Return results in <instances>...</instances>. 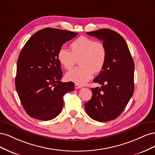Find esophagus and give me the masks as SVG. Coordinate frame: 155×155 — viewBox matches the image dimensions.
I'll list each match as a JSON object with an SVG mask.
<instances>
[{"instance_id": "34e87169", "label": "esophagus", "mask_w": 155, "mask_h": 155, "mask_svg": "<svg viewBox=\"0 0 155 155\" xmlns=\"http://www.w3.org/2000/svg\"><path fill=\"white\" fill-rule=\"evenodd\" d=\"M82 88V86H80L78 85V84H75V88L76 89H78V88Z\"/></svg>"}]
</instances>
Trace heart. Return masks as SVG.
Segmentation results:
<instances>
[{"instance_id":"b5f03b06","label":"heart","mask_w":155,"mask_h":155,"mask_svg":"<svg viewBox=\"0 0 155 155\" xmlns=\"http://www.w3.org/2000/svg\"><path fill=\"white\" fill-rule=\"evenodd\" d=\"M70 51L61 48L57 54L60 64L70 70L78 59L80 67L75 68L66 74L67 80L83 85L92 78L94 71L99 72L104 68L107 60L105 45L100 41H94L89 37L81 36L70 45Z\"/></svg>"}]
</instances>
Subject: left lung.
Here are the masks:
<instances>
[{
	"instance_id": "1",
	"label": "left lung",
	"mask_w": 155,
	"mask_h": 155,
	"mask_svg": "<svg viewBox=\"0 0 155 155\" xmlns=\"http://www.w3.org/2000/svg\"><path fill=\"white\" fill-rule=\"evenodd\" d=\"M103 41L107 48L105 66L93 81L101 85L91 88L93 96L85 104L87 114L101 122L121 114L134 92V64L123 37L110 29L87 32Z\"/></svg>"
}]
</instances>
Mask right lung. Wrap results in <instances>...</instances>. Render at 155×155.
<instances>
[{
	"label": "right lung",
	"instance_id": "1",
	"mask_svg": "<svg viewBox=\"0 0 155 155\" xmlns=\"http://www.w3.org/2000/svg\"><path fill=\"white\" fill-rule=\"evenodd\" d=\"M78 33L57 28L42 29L26 42L18 55L15 87L26 113L48 121L62 110L63 96L74 83L60 81L63 76L57 54L62 45Z\"/></svg>",
	"mask_w": 155,
	"mask_h": 155
}]
</instances>
